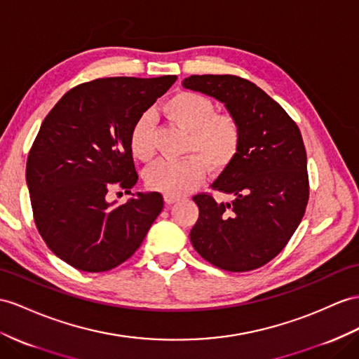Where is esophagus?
<instances>
[{
  "label": "esophagus",
  "instance_id": "34e87169",
  "mask_svg": "<svg viewBox=\"0 0 359 359\" xmlns=\"http://www.w3.org/2000/svg\"><path fill=\"white\" fill-rule=\"evenodd\" d=\"M180 198H182L180 196H172V194H165V196H163V200H165V203H167V205L177 203V201H179Z\"/></svg>",
  "mask_w": 359,
  "mask_h": 359
}]
</instances>
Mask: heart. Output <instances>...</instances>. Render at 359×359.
<instances>
[{"label": "heart", "instance_id": "obj_1", "mask_svg": "<svg viewBox=\"0 0 359 359\" xmlns=\"http://www.w3.org/2000/svg\"><path fill=\"white\" fill-rule=\"evenodd\" d=\"M163 114L172 124L188 132L185 151L189 158L162 159L145 172L149 188L180 196L194 189L210 171H223L236 158L241 144L240 126L231 115L217 114L215 104L197 92L183 90L163 104ZM154 119L151 114L137 118L130 132V150L136 159L150 162L154 156Z\"/></svg>", "mask_w": 359, "mask_h": 359}]
</instances>
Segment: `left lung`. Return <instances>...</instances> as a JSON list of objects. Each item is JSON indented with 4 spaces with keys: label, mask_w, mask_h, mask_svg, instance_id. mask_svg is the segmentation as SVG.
<instances>
[{
    "label": "left lung",
    "mask_w": 359,
    "mask_h": 359,
    "mask_svg": "<svg viewBox=\"0 0 359 359\" xmlns=\"http://www.w3.org/2000/svg\"><path fill=\"white\" fill-rule=\"evenodd\" d=\"M182 86L223 103L241 130L236 158L212 185L233 200L192 197L198 219L191 243L201 258L222 270L259 269L287 245L308 205L306 150L299 127L245 79L191 76Z\"/></svg>",
    "instance_id": "left-lung-1"
}]
</instances>
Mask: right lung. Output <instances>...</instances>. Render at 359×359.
Here are the masks:
<instances>
[{
    "mask_svg": "<svg viewBox=\"0 0 359 359\" xmlns=\"http://www.w3.org/2000/svg\"><path fill=\"white\" fill-rule=\"evenodd\" d=\"M176 80L88 81L68 90L45 116L27 159V187L43 241L74 269L118 267L140 249L161 214L159 192H136L115 206L107 191L135 187L132 127Z\"/></svg>",
    "mask_w": 359,
    "mask_h": 359,
    "instance_id": "obj_1",
    "label": "right lung"
}]
</instances>
